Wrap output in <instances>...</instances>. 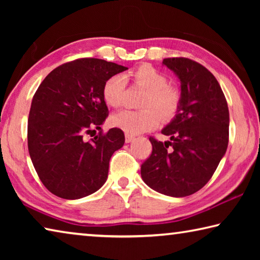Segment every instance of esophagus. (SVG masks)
Listing matches in <instances>:
<instances>
[{
  "instance_id": "esophagus-1",
  "label": "esophagus",
  "mask_w": 260,
  "mask_h": 260,
  "mask_svg": "<svg viewBox=\"0 0 260 260\" xmlns=\"http://www.w3.org/2000/svg\"><path fill=\"white\" fill-rule=\"evenodd\" d=\"M133 140H134V136H133V135H129V134H126V135H125L126 143H131Z\"/></svg>"
}]
</instances>
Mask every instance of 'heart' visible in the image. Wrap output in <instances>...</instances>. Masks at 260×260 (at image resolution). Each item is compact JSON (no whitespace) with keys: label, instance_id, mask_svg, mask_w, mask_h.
I'll return each mask as SVG.
<instances>
[{"label":"heart","instance_id":"heart-1","mask_svg":"<svg viewBox=\"0 0 260 260\" xmlns=\"http://www.w3.org/2000/svg\"><path fill=\"white\" fill-rule=\"evenodd\" d=\"M136 86L146 89L141 105L142 110L125 111L113 114L111 118L112 126L117 127L127 134L135 135L143 133L157 126L159 117L154 110H157L162 119H169L177 111L180 95L174 87L167 85V79L164 74L157 71L150 65H141L134 71L127 74ZM126 88V78L121 74L110 77L103 86V99L109 107L119 108L124 104ZM155 108L154 110L150 108Z\"/></svg>","mask_w":260,"mask_h":260}]
</instances>
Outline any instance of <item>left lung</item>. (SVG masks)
<instances>
[{
    "label": "left lung",
    "instance_id": "8db88e82",
    "mask_svg": "<svg viewBox=\"0 0 260 260\" xmlns=\"http://www.w3.org/2000/svg\"><path fill=\"white\" fill-rule=\"evenodd\" d=\"M180 81V101L173 119L161 129L170 141L150 138L151 156L141 177L153 190L184 197L203 188L225 156L230 111L219 82L203 65L187 58H165Z\"/></svg>",
    "mask_w": 260,
    "mask_h": 260
}]
</instances>
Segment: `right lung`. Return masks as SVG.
Returning a JSON list of instances; mask_svg holds the SVG:
<instances>
[{
    "label": "right lung",
    "mask_w": 260,
    "mask_h": 260,
    "mask_svg": "<svg viewBox=\"0 0 260 260\" xmlns=\"http://www.w3.org/2000/svg\"><path fill=\"white\" fill-rule=\"evenodd\" d=\"M126 70L82 58L56 68L39 86L28 116V152L39 178L54 195L79 200L107 181L110 158L125 143L124 132L111 128L91 142L83 136L101 129L109 116L104 82Z\"/></svg>",
    "instance_id": "add662e5"
}]
</instances>
